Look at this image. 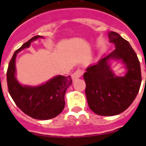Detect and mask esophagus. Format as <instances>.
<instances>
[{
    "instance_id": "esophagus-1",
    "label": "esophagus",
    "mask_w": 146,
    "mask_h": 146,
    "mask_svg": "<svg viewBox=\"0 0 146 146\" xmlns=\"http://www.w3.org/2000/svg\"><path fill=\"white\" fill-rule=\"evenodd\" d=\"M83 74V70H78L75 71L74 73H73V75H72V79H73V81H75L76 80H77L79 77L82 76Z\"/></svg>"
}]
</instances>
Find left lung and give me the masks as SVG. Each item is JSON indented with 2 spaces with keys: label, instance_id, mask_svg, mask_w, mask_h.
Segmentation results:
<instances>
[{
  "label": "left lung",
  "instance_id": "left-lung-1",
  "mask_svg": "<svg viewBox=\"0 0 146 146\" xmlns=\"http://www.w3.org/2000/svg\"><path fill=\"white\" fill-rule=\"evenodd\" d=\"M108 36L116 49L84 73L89 107L100 116H115L125 111L136 98L141 83L140 62L129 42L113 31ZM111 59L122 61L127 70L124 76L114 74L108 62Z\"/></svg>",
  "mask_w": 146,
  "mask_h": 146
}]
</instances>
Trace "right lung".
Wrapping results in <instances>:
<instances>
[{
  "label": "right lung",
  "mask_w": 146,
  "mask_h": 146,
  "mask_svg": "<svg viewBox=\"0 0 146 146\" xmlns=\"http://www.w3.org/2000/svg\"><path fill=\"white\" fill-rule=\"evenodd\" d=\"M43 38L35 36L15 51L8 65L7 83L9 94L24 113L33 119H49L57 116L65 107V94L72 84L71 76H56L39 86L22 85L15 77V58L17 54L29 48L31 42Z\"/></svg>",
  "instance_id": "add662e5"
}]
</instances>
